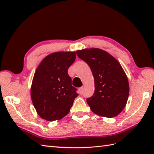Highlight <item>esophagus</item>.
I'll list each match as a JSON object with an SVG mask.
<instances>
[{"label": "esophagus", "mask_w": 154, "mask_h": 154, "mask_svg": "<svg viewBox=\"0 0 154 154\" xmlns=\"http://www.w3.org/2000/svg\"><path fill=\"white\" fill-rule=\"evenodd\" d=\"M79 92L80 94H82L83 93V87H81L79 88Z\"/></svg>", "instance_id": "esophagus-1"}]
</instances>
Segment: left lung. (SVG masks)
<instances>
[{
  "label": "left lung",
  "instance_id": "1",
  "mask_svg": "<svg viewBox=\"0 0 154 154\" xmlns=\"http://www.w3.org/2000/svg\"><path fill=\"white\" fill-rule=\"evenodd\" d=\"M89 65L94 81V93L87 99L94 113L112 118L119 114L127 103L129 83L120 63L112 55L99 48L83 49L76 51Z\"/></svg>",
  "mask_w": 154,
  "mask_h": 154
}]
</instances>
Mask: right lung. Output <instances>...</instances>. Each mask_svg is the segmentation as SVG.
<instances>
[{
	"label": "right lung",
	"instance_id": "add662e5",
	"mask_svg": "<svg viewBox=\"0 0 154 154\" xmlns=\"http://www.w3.org/2000/svg\"><path fill=\"white\" fill-rule=\"evenodd\" d=\"M76 58L75 51H58L39 64L32 79L30 94L38 114L48 121L63 119L78 96L67 69Z\"/></svg>",
	"mask_w": 154,
	"mask_h": 154
}]
</instances>
